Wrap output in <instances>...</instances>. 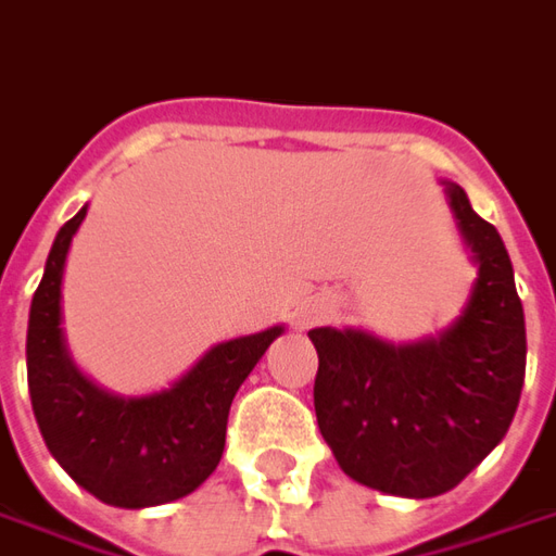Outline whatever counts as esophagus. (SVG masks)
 <instances>
[{
	"mask_svg": "<svg viewBox=\"0 0 556 556\" xmlns=\"http://www.w3.org/2000/svg\"><path fill=\"white\" fill-rule=\"evenodd\" d=\"M327 315V312H324V305H312V308H308V312H305V315H302V327H305V324H315L317 317H324Z\"/></svg>",
	"mask_w": 556,
	"mask_h": 556,
	"instance_id": "1",
	"label": "esophagus"
}]
</instances>
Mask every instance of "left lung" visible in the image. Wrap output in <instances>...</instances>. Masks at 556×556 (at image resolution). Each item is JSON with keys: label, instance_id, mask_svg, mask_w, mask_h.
<instances>
[{"label": "left lung", "instance_id": "8db88e82", "mask_svg": "<svg viewBox=\"0 0 556 556\" xmlns=\"http://www.w3.org/2000/svg\"><path fill=\"white\" fill-rule=\"evenodd\" d=\"M478 278L439 336L390 344L363 329L317 327L315 412L336 460L366 488L427 500L457 488L503 442L527 372L515 269L493 224L447 184Z\"/></svg>", "mask_w": 556, "mask_h": 556}]
</instances>
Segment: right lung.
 I'll return each instance as SVG.
<instances>
[{
    "label": "right lung",
    "mask_w": 556,
    "mask_h": 556,
    "mask_svg": "<svg viewBox=\"0 0 556 556\" xmlns=\"http://www.w3.org/2000/svg\"><path fill=\"white\" fill-rule=\"evenodd\" d=\"M87 205L66 220L33 296L26 378L45 445L80 488L117 508L181 500L217 469L229 405L285 327L214 344L151 396H114L72 363L63 336V269Z\"/></svg>",
    "instance_id": "1"
}]
</instances>
